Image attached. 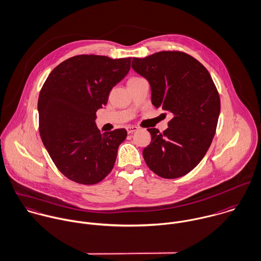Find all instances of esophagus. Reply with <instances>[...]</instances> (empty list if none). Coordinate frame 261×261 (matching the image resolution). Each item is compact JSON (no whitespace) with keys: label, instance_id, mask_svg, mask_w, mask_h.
Listing matches in <instances>:
<instances>
[{"label":"esophagus","instance_id":"esophagus-1","mask_svg":"<svg viewBox=\"0 0 261 261\" xmlns=\"http://www.w3.org/2000/svg\"><path fill=\"white\" fill-rule=\"evenodd\" d=\"M126 130H127L128 134H131V133L136 132V131L138 130V127H136V126H128V127L126 128Z\"/></svg>","mask_w":261,"mask_h":261}]
</instances>
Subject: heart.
Here are the masks:
<instances>
[{"label": "heart", "mask_w": 261, "mask_h": 261, "mask_svg": "<svg viewBox=\"0 0 261 261\" xmlns=\"http://www.w3.org/2000/svg\"><path fill=\"white\" fill-rule=\"evenodd\" d=\"M137 79H140V77H132V79H130V80H137ZM129 80V81H130Z\"/></svg>", "instance_id": "heart-1"}]
</instances>
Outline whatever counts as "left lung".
<instances>
[{
    "mask_svg": "<svg viewBox=\"0 0 261 261\" xmlns=\"http://www.w3.org/2000/svg\"><path fill=\"white\" fill-rule=\"evenodd\" d=\"M132 68L151 87L153 106L172 115L168 128H155L143 149L147 166L163 178H177L193 170L206 155L220 114V97L207 68L181 51H160L133 57Z\"/></svg>",
    "mask_w": 261,
    "mask_h": 261,
    "instance_id": "left-lung-1",
    "label": "left lung"
}]
</instances>
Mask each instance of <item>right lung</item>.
Here are the masks:
<instances>
[{
	"label": "right lung",
	"mask_w": 261,
	"mask_h": 261,
	"mask_svg": "<svg viewBox=\"0 0 261 261\" xmlns=\"http://www.w3.org/2000/svg\"><path fill=\"white\" fill-rule=\"evenodd\" d=\"M130 64L131 57L75 55L53 69L40 91V137L59 171L74 182L98 184L114 167L127 131L102 134L95 123L96 113Z\"/></svg>",
	"instance_id": "right-lung-1"
}]
</instances>
